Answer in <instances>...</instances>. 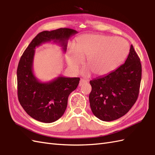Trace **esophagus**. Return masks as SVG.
I'll list each match as a JSON object with an SVG mask.
<instances>
[{"mask_svg":"<svg viewBox=\"0 0 155 155\" xmlns=\"http://www.w3.org/2000/svg\"><path fill=\"white\" fill-rule=\"evenodd\" d=\"M87 83V81L85 80V79H81L80 81H79V86L81 87L83 85H84V84H85Z\"/></svg>","mask_w":155,"mask_h":155,"instance_id":"1","label":"esophagus"}]
</instances>
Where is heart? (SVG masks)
I'll return each instance as SVG.
<instances>
[{
	"mask_svg": "<svg viewBox=\"0 0 155 155\" xmlns=\"http://www.w3.org/2000/svg\"><path fill=\"white\" fill-rule=\"evenodd\" d=\"M74 49L67 54L69 67L74 71L87 59V65L94 74L104 76L124 63L129 54L128 42L121 37L103 35H83L79 37ZM88 74V70L83 72Z\"/></svg>",
	"mask_w": 155,
	"mask_h": 155,
	"instance_id": "heart-1",
	"label": "heart"
}]
</instances>
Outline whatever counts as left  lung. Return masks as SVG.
Segmentation results:
<instances>
[{
	"label": "left lung",
	"mask_w": 155,
	"mask_h": 155,
	"mask_svg": "<svg viewBox=\"0 0 155 155\" xmlns=\"http://www.w3.org/2000/svg\"><path fill=\"white\" fill-rule=\"evenodd\" d=\"M142 79L140 59L131 45L125 62L105 76L90 81L89 101L92 113L110 121L127 113L135 104Z\"/></svg>",
	"instance_id": "8db88e82"
}]
</instances>
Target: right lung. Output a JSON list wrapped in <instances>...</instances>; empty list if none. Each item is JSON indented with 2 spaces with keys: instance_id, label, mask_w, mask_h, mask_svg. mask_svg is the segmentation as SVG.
Here are the masks:
<instances>
[{
  "instance_id": "right-lung-1",
  "label": "right lung",
  "mask_w": 155,
  "mask_h": 155,
  "mask_svg": "<svg viewBox=\"0 0 155 155\" xmlns=\"http://www.w3.org/2000/svg\"><path fill=\"white\" fill-rule=\"evenodd\" d=\"M77 33L70 28L42 31L21 56L17 70L18 101L26 113L37 121L52 123L59 119L67 109L68 96L76 90L80 79L59 76L48 82L40 81L33 70L35 50L43 43L53 41L62 46L65 52L68 40Z\"/></svg>"
}]
</instances>
